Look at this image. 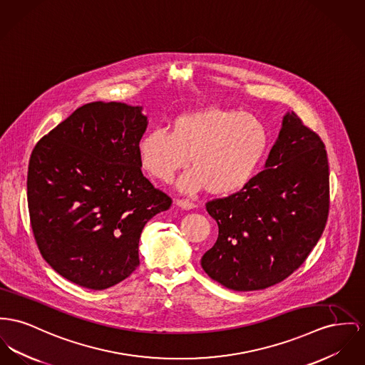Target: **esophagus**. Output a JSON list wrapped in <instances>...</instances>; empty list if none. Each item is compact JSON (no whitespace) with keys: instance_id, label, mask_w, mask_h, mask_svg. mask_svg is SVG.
Instances as JSON below:
<instances>
[{"instance_id":"34e87169","label":"esophagus","mask_w":365,"mask_h":365,"mask_svg":"<svg viewBox=\"0 0 365 365\" xmlns=\"http://www.w3.org/2000/svg\"><path fill=\"white\" fill-rule=\"evenodd\" d=\"M174 205H175L177 207L184 209V210H191V209L196 207V205H195L194 202H190V200H185V199H175V200H174Z\"/></svg>"}]
</instances>
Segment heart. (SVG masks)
I'll return each mask as SVG.
<instances>
[{
  "instance_id": "obj_1",
  "label": "heart",
  "mask_w": 365,
  "mask_h": 365,
  "mask_svg": "<svg viewBox=\"0 0 365 365\" xmlns=\"http://www.w3.org/2000/svg\"><path fill=\"white\" fill-rule=\"evenodd\" d=\"M268 144L267 127L259 118L232 108L206 106L177 116L170 133H146L137 150L141 166L162 182H170L190 158L192 169L177 184L182 192L231 195L253 178Z\"/></svg>"
}]
</instances>
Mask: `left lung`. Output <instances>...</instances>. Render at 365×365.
<instances>
[{"label": "left lung", "mask_w": 365, "mask_h": 365, "mask_svg": "<svg viewBox=\"0 0 365 365\" xmlns=\"http://www.w3.org/2000/svg\"><path fill=\"white\" fill-rule=\"evenodd\" d=\"M219 238L200 260L232 291H259L288 278L321 238L329 212L325 145L288 112L264 170L241 191L206 203Z\"/></svg>", "instance_id": "left-lung-1"}]
</instances>
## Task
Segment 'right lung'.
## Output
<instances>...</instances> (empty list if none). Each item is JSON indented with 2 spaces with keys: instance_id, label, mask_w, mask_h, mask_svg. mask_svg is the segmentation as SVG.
<instances>
[{
  "instance_id": "obj_1",
  "label": "right lung",
  "mask_w": 365,
  "mask_h": 365,
  "mask_svg": "<svg viewBox=\"0 0 365 365\" xmlns=\"http://www.w3.org/2000/svg\"><path fill=\"white\" fill-rule=\"evenodd\" d=\"M143 106L91 102L34 146L27 203L34 240L59 275L102 291L140 266L146 222L171 206L141 171Z\"/></svg>"
}]
</instances>
